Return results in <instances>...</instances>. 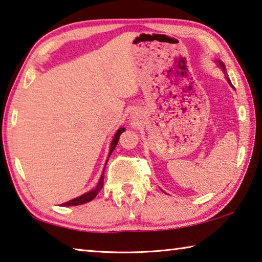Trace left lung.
Here are the masks:
<instances>
[{"mask_svg":"<svg viewBox=\"0 0 262 262\" xmlns=\"http://www.w3.org/2000/svg\"><path fill=\"white\" fill-rule=\"evenodd\" d=\"M217 64L219 65V66H221V68H222V70H223V71H224V73H225V76H226V80L228 81V84H230L232 87H233V85H232L231 84V80H230V79H228V77H227V73H226V69H225V65H224V63H223V61L222 60H217ZM233 89H234V87H233Z\"/></svg>","mask_w":262,"mask_h":262,"instance_id":"left-lung-1","label":"left lung"}]
</instances>
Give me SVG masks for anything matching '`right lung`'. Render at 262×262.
<instances>
[{"label":"right lung","mask_w":262,"mask_h":262,"mask_svg":"<svg viewBox=\"0 0 262 262\" xmlns=\"http://www.w3.org/2000/svg\"><path fill=\"white\" fill-rule=\"evenodd\" d=\"M123 132H124V128L121 127V128H119L118 132L115 133L114 138H113V140H112L111 148H110V154H108V157H107V161H108L111 154L113 152L114 148L116 147V144H118L120 135H121ZM107 161H106V164H107ZM106 164H105V167H106ZM103 172H105V169L102 170V173H101L100 180H99L97 186H95V188H94L93 190H91V191H89V192L81 194V196H79V197H77V198H73V199H71V201L64 203V204H61V206H76V205L86 204V203L93 201V199H94L95 197H97V194L99 193V191H100V190L102 189V186H103Z\"/></svg>","instance_id":"right-lung-1"}]
</instances>
